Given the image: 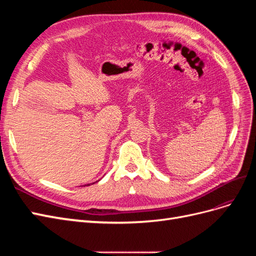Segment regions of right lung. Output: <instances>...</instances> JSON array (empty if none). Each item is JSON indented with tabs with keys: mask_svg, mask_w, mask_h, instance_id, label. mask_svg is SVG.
<instances>
[{
	"mask_svg": "<svg viewBox=\"0 0 256 256\" xmlns=\"http://www.w3.org/2000/svg\"><path fill=\"white\" fill-rule=\"evenodd\" d=\"M97 182H98V180H97Z\"/></svg>",
	"mask_w": 256,
	"mask_h": 256,
	"instance_id": "obj_1",
	"label": "right lung"
}]
</instances>
